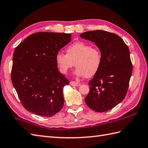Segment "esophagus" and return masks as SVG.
Returning <instances> with one entry per match:
<instances>
[{
  "instance_id": "obj_1",
  "label": "esophagus",
  "mask_w": 148,
  "mask_h": 148,
  "mask_svg": "<svg viewBox=\"0 0 148 148\" xmlns=\"http://www.w3.org/2000/svg\"><path fill=\"white\" fill-rule=\"evenodd\" d=\"M70 84L72 86H79L80 85V83H78L77 82H75V81H71Z\"/></svg>"
}]
</instances>
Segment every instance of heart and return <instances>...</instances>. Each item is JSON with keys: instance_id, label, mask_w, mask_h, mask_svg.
<instances>
[{"instance_id": "1", "label": "heart", "mask_w": 148, "mask_h": 148, "mask_svg": "<svg viewBox=\"0 0 148 148\" xmlns=\"http://www.w3.org/2000/svg\"><path fill=\"white\" fill-rule=\"evenodd\" d=\"M66 54L59 52L55 61L58 70L66 75L74 66L75 73L79 77H92L98 73L102 64V54L97 47L84 41H77L66 49Z\"/></svg>"}]
</instances>
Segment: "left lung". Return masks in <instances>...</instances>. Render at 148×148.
<instances>
[{
	"mask_svg": "<svg viewBox=\"0 0 148 148\" xmlns=\"http://www.w3.org/2000/svg\"><path fill=\"white\" fill-rule=\"evenodd\" d=\"M80 36L95 43L102 54L101 66L89 82L85 102L96 112H106L123 101L127 92L132 73L129 49L121 38L107 31H87Z\"/></svg>",
	"mask_w": 148,
	"mask_h": 148,
	"instance_id": "8db88e82",
	"label": "left lung"
}]
</instances>
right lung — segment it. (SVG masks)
<instances>
[{
    "instance_id": "right-lung-1",
    "label": "right lung",
    "mask_w": 148,
    "mask_h": 148,
    "mask_svg": "<svg viewBox=\"0 0 148 148\" xmlns=\"http://www.w3.org/2000/svg\"><path fill=\"white\" fill-rule=\"evenodd\" d=\"M71 34L40 32L29 36L14 52L11 80L24 108L49 117L64 105L63 88L69 80L60 73L56 53L71 41Z\"/></svg>"
}]
</instances>
